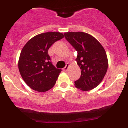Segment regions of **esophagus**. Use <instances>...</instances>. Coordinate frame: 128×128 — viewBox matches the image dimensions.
Masks as SVG:
<instances>
[{
  "mask_svg": "<svg viewBox=\"0 0 128 128\" xmlns=\"http://www.w3.org/2000/svg\"><path fill=\"white\" fill-rule=\"evenodd\" d=\"M68 68H69V64H66V66L64 67V68H63V70H64V71H67V70H68Z\"/></svg>",
  "mask_w": 128,
  "mask_h": 128,
  "instance_id": "1",
  "label": "esophagus"
}]
</instances>
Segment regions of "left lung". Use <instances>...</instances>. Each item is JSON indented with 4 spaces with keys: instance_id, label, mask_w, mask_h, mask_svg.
I'll use <instances>...</instances> for the list:
<instances>
[{
    "instance_id": "8db88e82",
    "label": "left lung",
    "mask_w": 128,
    "mask_h": 128,
    "mask_svg": "<svg viewBox=\"0 0 128 128\" xmlns=\"http://www.w3.org/2000/svg\"><path fill=\"white\" fill-rule=\"evenodd\" d=\"M64 37L77 51L76 60L82 70L75 86L83 91L94 88L102 81L108 69L104 47L94 37L84 32H68Z\"/></svg>"
}]
</instances>
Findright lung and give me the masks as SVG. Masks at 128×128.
<instances>
[{"mask_svg": "<svg viewBox=\"0 0 128 128\" xmlns=\"http://www.w3.org/2000/svg\"><path fill=\"white\" fill-rule=\"evenodd\" d=\"M64 38L62 33L47 32L26 43L20 53L18 69L25 83L33 90L44 92L54 87L61 70L52 64L48 50Z\"/></svg>", "mask_w": 128, "mask_h": 128, "instance_id": "add662e5", "label": "right lung"}]
</instances>
